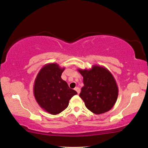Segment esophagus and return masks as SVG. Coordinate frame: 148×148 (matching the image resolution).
I'll list each match as a JSON object with an SVG mask.
<instances>
[{"instance_id": "1", "label": "esophagus", "mask_w": 148, "mask_h": 148, "mask_svg": "<svg viewBox=\"0 0 148 148\" xmlns=\"http://www.w3.org/2000/svg\"><path fill=\"white\" fill-rule=\"evenodd\" d=\"M74 90L77 92V93L78 94H79L80 93V88H79V87H76V88H74Z\"/></svg>"}]
</instances>
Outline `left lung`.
Listing matches in <instances>:
<instances>
[{
  "instance_id": "obj_1",
  "label": "left lung",
  "mask_w": 148,
  "mask_h": 148,
  "mask_svg": "<svg viewBox=\"0 0 148 148\" xmlns=\"http://www.w3.org/2000/svg\"><path fill=\"white\" fill-rule=\"evenodd\" d=\"M77 71L83 77L84 86L79 97L95 114L108 112L116 103L119 89L112 73L104 66L95 65L90 69Z\"/></svg>"
}]
</instances>
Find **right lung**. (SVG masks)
I'll list each match as a JSON object with an SVG mask.
<instances>
[{
  "label": "right lung",
  "mask_w": 148,
  "mask_h": 148,
  "mask_svg": "<svg viewBox=\"0 0 148 148\" xmlns=\"http://www.w3.org/2000/svg\"><path fill=\"white\" fill-rule=\"evenodd\" d=\"M65 67L56 63H48L40 69L34 80L33 93L39 106L49 114L57 115L69 105L76 91L69 88L61 77Z\"/></svg>",
  "instance_id": "obj_1"
}]
</instances>
